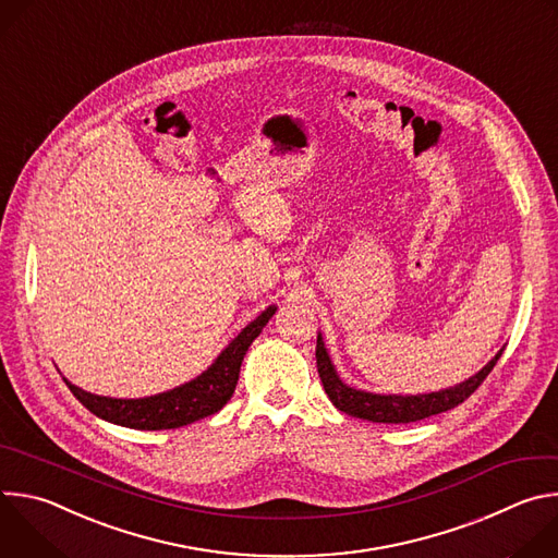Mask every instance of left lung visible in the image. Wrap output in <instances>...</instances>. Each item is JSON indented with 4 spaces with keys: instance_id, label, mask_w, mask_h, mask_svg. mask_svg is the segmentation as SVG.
I'll return each mask as SVG.
<instances>
[{
    "instance_id": "1",
    "label": "left lung",
    "mask_w": 558,
    "mask_h": 558,
    "mask_svg": "<svg viewBox=\"0 0 558 558\" xmlns=\"http://www.w3.org/2000/svg\"><path fill=\"white\" fill-rule=\"evenodd\" d=\"M504 349L480 371L472 375L470 379L461 381L459 386L439 390V392H428V395H375L366 390H357L347 386L333 371V364L327 355V349L323 340L317 338L315 347V360H317V373H320L323 386L329 395V400L333 407L351 417L377 422V424H409V422H420L439 413H446L461 402H465L468 397L484 384V379L490 375L495 368L497 360L501 357Z\"/></svg>"
}]
</instances>
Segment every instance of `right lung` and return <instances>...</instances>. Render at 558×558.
Instances as JSON below:
<instances>
[{"mask_svg":"<svg viewBox=\"0 0 558 558\" xmlns=\"http://www.w3.org/2000/svg\"><path fill=\"white\" fill-rule=\"evenodd\" d=\"M274 313L276 306L263 311L250 327L241 331V336L233 338V342L201 377L174 390L143 397V400H112V397H99L76 388L68 379L65 384L90 413L112 424L138 430H168L187 426L218 413L231 400L238 375H241L243 357Z\"/></svg>","mask_w":558,"mask_h":558,"instance_id":"add662e5","label":"right lung"}]
</instances>
